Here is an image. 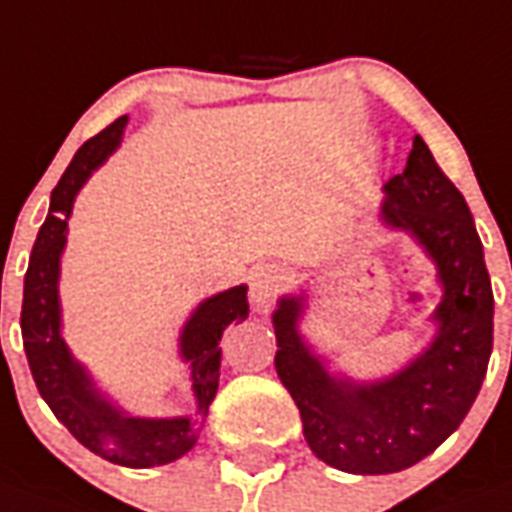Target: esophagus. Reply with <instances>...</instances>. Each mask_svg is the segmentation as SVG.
Listing matches in <instances>:
<instances>
[{"label": "esophagus", "instance_id": "esophagus-1", "mask_svg": "<svg viewBox=\"0 0 512 512\" xmlns=\"http://www.w3.org/2000/svg\"><path fill=\"white\" fill-rule=\"evenodd\" d=\"M287 282V271L276 263L257 265L255 271L249 273V298L257 308H268L271 300L282 292Z\"/></svg>", "mask_w": 512, "mask_h": 512}]
</instances>
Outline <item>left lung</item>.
Here are the masks:
<instances>
[{
    "label": "left lung",
    "instance_id": "left-lung-1",
    "mask_svg": "<svg viewBox=\"0 0 512 512\" xmlns=\"http://www.w3.org/2000/svg\"><path fill=\"white\" fill-rule=\"evenodd\" d=\"M381 220L411 233L443 284L435 341L392 376L360 384L330 376L298 333L303 295L273 311L276 373L287 386L311 451L354 475L400 473L454 432L481 392L494 343V295L483 244L464 195L421 136L403 174L384 185Z\"/></svg>",
    "mask_w": 512,
    "mask_h": 512
}]
</instances>
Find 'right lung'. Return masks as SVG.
<instances>
[{"label":"right lung","instance_id":"obj_1","mask_svg":"<svg viewBox=\"0 0 512 512\" xmlns=\"http://www.w3.org/2000/svg\"><path fill=\"white\" fill-rule=\"evenodd\" d=\"M128 117H117L112 126L77 150L64 177L50 195V212L39 228L23 279L21 333L31 376L42 400L56 413L74 438L93 454L123 467H155L185 456L198 440V421L139 419L101 395L88 370L74 360L61 338V303H58V273L61 252L66 247V220L72 214L77 190L85 185L93 169H99L123 139ZM249 317L247 287H230L206 298L195 308L179 335V354L190 365L198 416L209 413L220 384V338L230 322Z\"/></svg>","mask_w":512,"mask_h":512}]
</instances>
